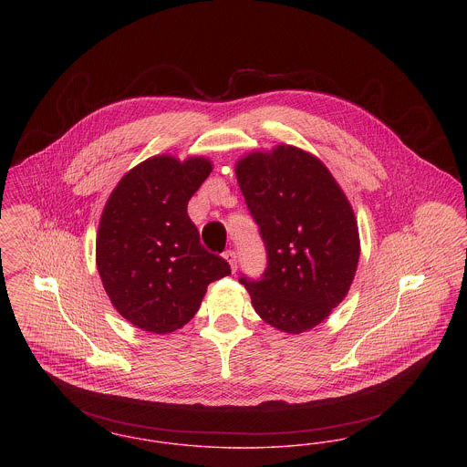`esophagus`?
Instances as JSON below:
<instances>
[{
  "mask_svg": "<svg viewBox=\"0 0 467 467\" xmlns=\"http://www.w3.org/2000/svg\"><path fill=\"white\" fill-rule=\"evenodd\" d=\"M223 256H224V260L230 264L232 271L235 273V271H237V253H235L234 249H228V251L223 253Z\"/></svg>",
  "mask_w": 467,
  "mask_h": 467,
  "instance_id": "1",
  "label": "esophagus"
}]
</instances>
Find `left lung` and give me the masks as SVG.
<instances>
[{
    "instance_id": "8db88e82",
    "label": "left lung",
    "mask_w": 467,
    "mask_h": 467,
    "mask_svg": "<svg viewBox=\"0 0 467 467\" xmlns=\"http://www.w3.org/2000/svg\"><path fill=\"white\" fill-rule=\"evenodd\" d=\"M235 173L267 253L264 275L239 281L267 324L305 333L342 303L356 275L352 207L329 170L296 147L249 154Z\"/></svg>"
}]
</instances>
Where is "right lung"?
Returning <instances> with one entry per match:
<instances>
[{"label":"right lung","instance_id":"right-lung-1","mask_svg":"<svg viewBox=\"0 0 467 467\" xmlns=\"http://www.w3.org/2000/svg\"><path fill=\"white\" fill-rule=\"evenodd\" d=\"M203 157L157 156L111 192L97 234V269L119 313L143 331L171 333L200 308L230 265L200 244L187 202L209 177Z\"/></svg>","mask_w":467,"mask_h":467}]
</instances>
